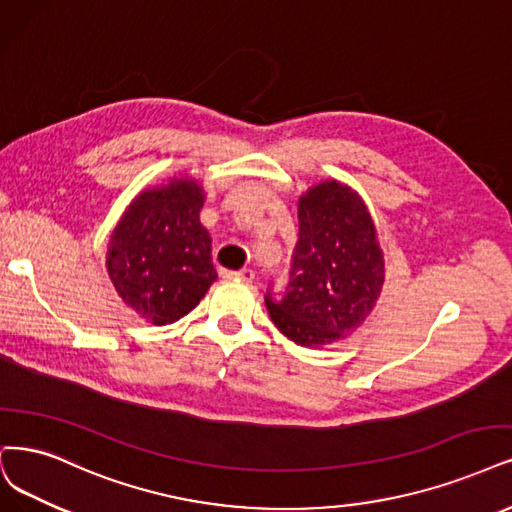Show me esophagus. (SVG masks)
Returning a JSON list of instances; mask_svg holds the SVG:
<instances>
[{"instance_id": "esophagus-1", "label": "esophagus", "mask_w": 512, "mask_h": 512, "mask_svg": "<svg viewBox=\"0 0 512 512\" xmlns=\"http://www.w3.org/2000/svg\"><path fill=\"white\" fill-rule=\"evenodd\" d=\"M221 276H223V278H240V280L251 282V280L255 278V272H253L251 268H242V270H238V272H227V270H223Z\"/></svg>"}]
</instances>
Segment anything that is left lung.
I'll return each instance as SVG.
<instances>
[{
    "label": "left lung",
    "instance_id": "8db88e82",
    "mask_svg": "<svg viewBox=\"0 0 512 512\" xmlns=\"http://www.w3.org/2000/svg\"><path fill=\"white\" fill-rule=\"evenodd\" d=\"M384 285V257L367 206L350 187L327 181L299 200V238L280 295L270 282L272 323L299 346L348 335L371 312Z\"/></svg>",
    "mask_w": 512,
    "mask_h": 512
}]
</instances>
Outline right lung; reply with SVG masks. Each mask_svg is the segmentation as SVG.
<instances>
[{"instance_id": "add662e5", "label": "right lung", "mask_w": 512, "mask_h": 512, "mask_svg": "<svg viewBox=\"0 0 512 512\" xmlns=\"http://www.w3.org/2000/svg\"><path fill=\"white\" fill-rule=\"evenodd\" d=\"M202 189L175 181L130 204L111 236L107 272L124 304L154 325L194 310L217 280L211 236L200 223Z\"/></svg>"}]
</instances>
